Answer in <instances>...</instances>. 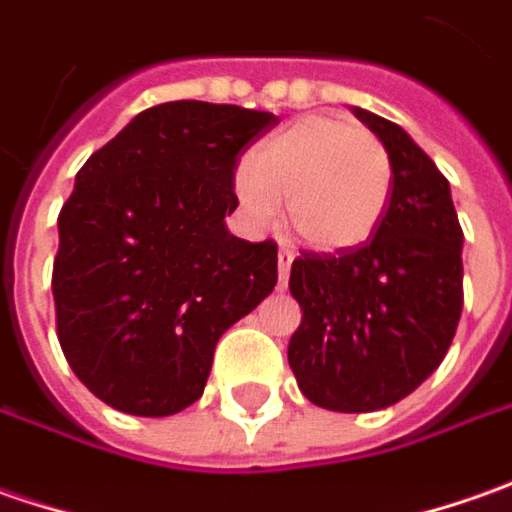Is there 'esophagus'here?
<instances>
[{
    "label": "esophagus",
    "instance_id": "1",
    "mask_svg": "<svg viewBox=\"0 0 512 512\" xmlns=\"http://www.w3.org/2000/svg\"><path fill=\"white\" fill-rule=\"evenodd\" d=\"M291 263H294V252H291V249H280V252H277V274H280V283L289 280Z\"/></svg>",
    "mask_w": 512,
    "mask_h": 512
}]
</instances>
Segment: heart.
Returning <instances> with one entry per match:
<instances>
[{
  "label": "heart",
  "mask_w": 512,
  "mask_h": 512,
  "mask_svg": "<svg viewBox=\"0 0 512 512\" xmlns=\"http://www.w3.org/2000/svg\"><path fill=\"white\" fill-rule=\"evenodd\" d=\"M394 167L377 135L337 115H306L269 135L235 175L243 215L266 226L286 198L294 232L314 249H354L377 232Z\"/></svg>",
  "instance_id": "1"
}]
</instances>
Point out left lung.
Listing matches in <instances>:
<instances>
[{
    "label": "left lung",
    "instance_id": "1",
    "mask_svg": "<svg viewBox=\"0 0 512 512\" xmlns=\"http://www.w3.org/2000/svg\"><path fill=\"white\" fill-rule=\"evenodd\" d=\"M391 155L394 184L374 238L300 252L289 289L303 320L289 365L303 397L340 414L388 408L445 360L462 317V226L448 178L399 124L354 107Z\"/></svg>",
    "mask_w": 512,
    "mask_h": 512
}]
</instances>
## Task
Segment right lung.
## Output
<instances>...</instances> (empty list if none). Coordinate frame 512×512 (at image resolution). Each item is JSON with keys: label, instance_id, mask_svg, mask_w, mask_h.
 <instances>
[{"label": "right lung", "instance_id": "obj_1", "mask_svg": "<svg viewBox=\"0 0 512 512\" xmlns=\"http://www.w3.org/2000/svg\"><path fill=\"white\" fill-rule=\"evenodd\" d=\"M280 118L167 101L138 113L76 175L59 212L56 334L115 411L169 416L201 399L221 334L277 283V243L226 229L238 155Z\"/></svg>", "mask_w": 512, "mask_h": 512}]
</instances>
